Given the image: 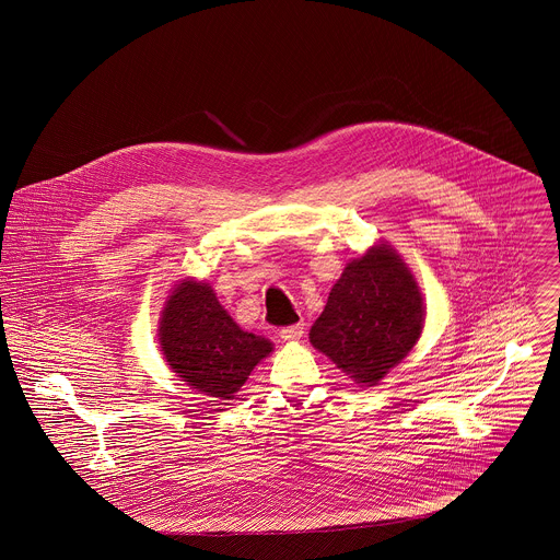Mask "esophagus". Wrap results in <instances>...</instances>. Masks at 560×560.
<instances>
[{
	"instance_id": "esophagus-1",
	"label": "esophagus",
	"mask_w": 560,
	"mask_h": 560,
	"mask_svg": "<svg viewBox=\"0 0 560 560\" xmlns=\"http://www.w3.org/2000/svg\"><path fill=\"white\" fill-rule=\"evenodd\" d=\"M303 332H305V326H303V324H294V326L281 328V330H279V337H281L283 341H299V339L303 337Z\"/></svg>"
}]
</instances>
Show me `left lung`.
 I'll return each instance as SVG.
<instances>
[{
	"label": "left lung",
	"instance_id": "1",
	"mask_svg": "<svg viewBox=\"0 0 560 560\" xmlns=\"http://www.w3.org/2000/svg\"><path fill=\"white\" fill-rule=\"evenodd\" d=\"M425 307L406 261L390 245L352 259L311 326L310 341L361 386H375L415 348Z\"/></svg>",
	"mask_w": 560,
	"mask_h": 560
}]
</instances>
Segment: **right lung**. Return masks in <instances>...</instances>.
Returning <instances> with one entry per match:
<instances>
[{"mask_svg": "<svg viewBox=\"0 0 560 560\" xmlns=\"http://www.w3.org/2000/svg\"><path fill=\"white\" fill-rule=\"evenodd\" d=\"M159 343L178 377L219 399H234L255 365L272 352L268 339L243 330L221 307L214 290L195 279L180 281L167 299Z\"/></svg>", "mask_w": 560, "mask_h": 560, "instance_id": "obj_1", "label": "right lung"}]
</instances>
